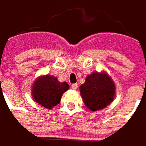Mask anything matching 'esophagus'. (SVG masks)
Wrapping results in <instances>:
<instances>
[{
    "instance_id": "esophagus-1",
    "label": "esophagus",
    "mask_w": 146,
    "mask_h": 146,
    "mask_svg": "<svg viewBox=\"0 0 146 146\" xmlns=\"http://www.w3.org/2000/svg\"><path fill=\"white\" fill-rule=\"evenodd\" d=\"M71 87H72V88H73L74 90H76V89H77L78 85H77V83H74V84H72V85H71Z\"/></svg>"
}]
</instances>
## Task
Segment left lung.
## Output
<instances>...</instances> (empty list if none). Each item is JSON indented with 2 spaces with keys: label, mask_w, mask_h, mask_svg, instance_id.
Returning a JSON list of instances; mask_svg holds the SVG:
<instances>
[{
  "label": "left lung",
  "mask_w": 146,
  "mask_h": 146,
  "mask_svg": "<svg viewBox=\"0 0 146 146\" xmlns=\"http://www.w3.org/2000/svg\"><path fill=\"white\" fill-rule=\"evenodd\" d=\"M80 92L86 106L91 110L104 109L115 96V85L106 73L94 72L88 76L80 87Z\"/></svg>",
  "instance_id": "8db88e82"
}]
</instances>
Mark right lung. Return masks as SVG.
<instances>
[{"label":"right lung","mask_w":146,"mask_h":146,"mask_svg":"<svg viewBox=\"0 0 146 146\" xmlns=\"http://www.w3.org/2000/svg\"><path fill=\"white\" fill-rule=\"evenodd\" d=\"M66 82H59L52 76H44L38 78L32 88V96L36 102L50 110L60 103L62 94L68 90Z\"/></svg>","instance_id":"right-lung-1"}]
</instances>
